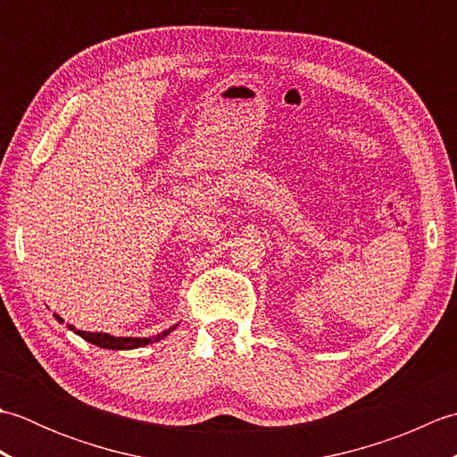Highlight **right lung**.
Instances as JSON below:
<instances>
[{"instance_id":"right-lung-1","label":"right lung","mask_w":457,"mask_h":457,"mask_svg":"<svg viewBox=\"0 0 457 457\" xmlns=\"http://www.w3.org/2000/svg\"><path fill=\"white\" fill-rule=\"evenodd\" d=\"M58 322H62V318L56 316ZM71 329H74L72 326H68ZM174 328L164 329V332L157 334V336H151V337H113L110 334H92V332H82V329H74L76 334L80 337H84L86 342H90L98 347H105V349H135V347H143V345H149L154 342H161L164 336H169Z\"/></svg>"}]
</instances>
